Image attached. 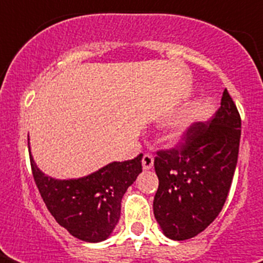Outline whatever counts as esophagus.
Returning a JSON list of instances; mask_svg holds the SVG:
<instances>
[{
	"label": "esophagus",
	"mask_w": 263,
	"mask_h": 263,
	"mask_svg": "<svg viewBox=\"0 0 263 263\" xmlns=\"http://www.w3.org/2000/svg\"><path fill=\"white\" fill-rule=\"evenodd\" d=\"M142 166H143L144 171H148V169H153L154 166V157L152 154L146 153L142 158Z\"/></svg>",
	"instance_id": "34e87169"
}]
</instances>
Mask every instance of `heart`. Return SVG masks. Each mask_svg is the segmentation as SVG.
Returning <instances> with one entry per match:
<instances>
[{"label": "heart", "instance_id": "b5f03b06", "mask_svg": "<svg viewBox=\"0 0 263 263\" xmlns=\"http://www.w3.org/2000/svg\"><path fill=\"white\" fill-rule=\"evenodd\" d=\"M198 117V107L191 106L179 111L171 120H168L164 125V136L165 140H168L171 143L179 142L183 139V136L188 132L191 125L195 123Z\"/></svg>", "mask_w": 263, "mask_h": 263}]
</instances>
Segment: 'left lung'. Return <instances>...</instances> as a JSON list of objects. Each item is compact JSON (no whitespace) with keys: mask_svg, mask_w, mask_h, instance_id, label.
I'll return each mask as SVG.
<instances>
[{"mask_svg":"<svg viewBox=\"0 0 263 263\" xmlns=\"http://www.w3.org/2000/svg\"><path fill=\"white\" fill-rule=\"evenodd\" d=\"M240 134V115L225 88L210 121L192 124L179 146L157 152L153 209L165 236L187 240L216 220L232 184Z\"/></svg>","mask_w":263,"mask_h":263,"instance_id":"obj_1","label":"left lung"}]
</instances>
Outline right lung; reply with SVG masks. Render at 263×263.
<instances>
[{"label":"right lung","mask_w":263,"mask_h":263,"mask_svg":"<svg viewBox=\"0 0 263 263\" xmlns=\"http://www.w3.org/2000/svg\"><path fill=\"white\" fill-rule=\"evenodd\" d=\"M142 157L110 162L80 179L57 180L31 169L47 210L72 236L88 243L106 240L119 222L124 194L142 172Z\"/></svg>","instance_id":"add662e5"}]
</instances>
